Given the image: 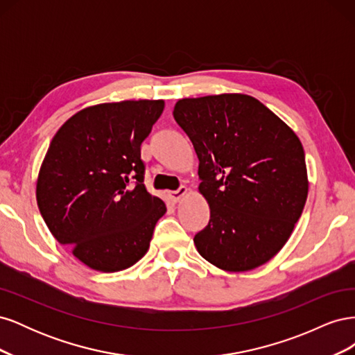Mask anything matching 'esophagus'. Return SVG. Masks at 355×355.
I'll return each mask as SVG.
<instances>
[{
	"mask_svg": "<svg viewBox=\"0 0 355 355\" xmlns=\"http://www.w3.org/2000/svg\"><path fill=\"white\" fill-rule=\"evenodd\" d=\"M187 194H188V188L187 187H180L176 191H168V197L171 198V201H175V202L180 201Z\"/></svg>",
	"mask_w": 355,
	"mask_h": 355,
	"instance_id": "1",
	"label": "esophagus"
}]
</instances>
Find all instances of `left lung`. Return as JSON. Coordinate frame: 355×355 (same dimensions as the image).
<instances>
[{"mask_svg":"<svg viewBox=\"0 0 355 355\" xmlns=\"http://www.w3.org/2000/svg\"><path fill=\"white\" fill-rule=\"evenodd\" d=\"M173 116L198 157V187L210 220L196 234L204 259L250 271L288 240L308 197L299 137L263 103L230 93L182 99Z\"/></svg>","mask_w":355,"mask_h":355,"instance_id":"1","label":"left lung"}]
</instances>
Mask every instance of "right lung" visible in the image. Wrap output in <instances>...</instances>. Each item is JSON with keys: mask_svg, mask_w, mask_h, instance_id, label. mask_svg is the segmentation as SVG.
Returning a JSON list of instances; mask_svg holds the SVG:
<instances>
[{"mask_svg": "<svg viewBox=\"0 0 355 355\" xmlns=\"http://www.w3.org/2000/svg\"><path fill=\"white\" fill-rule=\"evenodd\" d=\"M163 101L85 108L53 137L37 180L42 219L92 270L115 272L148 252L166 204L148 192L141 145Z\"/></svg>", "mask_w": 355, "mask_h": 355, "instance_id": "add662e5", "label": "right lung"}]
</instances>
